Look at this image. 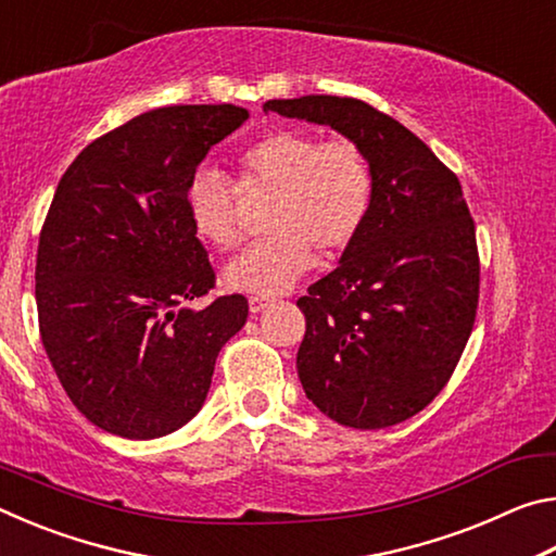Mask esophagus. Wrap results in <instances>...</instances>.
Masks as SVG:
<instances>
[{"label": "esophagus", "mask_w": 556, "mask_h": 556, "mask_svg": "<svg viewBox=\"0 0 556 556\" xmlns=\"http://www.w3.org/2000/svg\"><path fill=\"white\" fill-rule=\"evenodd\" d=\"M271 304L269 296H250V312L252 314H260L265 312V308Z\"/></svg>", "instance_id": "obj_1"}]
</instances>
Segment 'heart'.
Wrapping results in <instances>:
<instances>
[{"label":"heart","mask_w":556,"mask_h":556,"mask_svg":"<svg viewBox=\"0 0 556 556\" xmlns=\"http://www.w3.org/2000/svg\"><path fill=\"white\" fill-rule=\"evenodd\" d=\"M238 184L203 166L186 188L195 232L218 250L240 242V199L271 193L267 238L250 244L223 271L225 285L277 294L314 267L316 252L336 255L363 230L372 205V168L353 139L306 129H275L238 156Z\"/></svg>","instance_id":"obj_1"}]
</instances>
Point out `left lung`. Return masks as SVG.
Listing matches in <instances>:
<instances>
[{"label": "left lung", "instance_id": "obj_1", "mask_svg": "<svg viewBox=\"0 0 556 556\" xmlns=\"http://www.w3.org/2000/svg\"><path fill=\"white\" fill-rule=\"evenodd\" d=\"M363 147L372 205L341 265L296 301L306 397L333 421L384 429L446 388L473 331L481 260L458 176L417 135L355 98L267 100Z\"/></svg>", "mask_w": 556, "mask_h": 556}]
</instances>
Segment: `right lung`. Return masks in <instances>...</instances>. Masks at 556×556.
<instances>
[{
  "instance_id": "add662e5",
  "label": "right lung",
  "mask_w": 556,
  "mask_h": 556,
  "mask_svg": "<svg viewBox=\"0 0 556 556\" xmlns=\"http://www.w3.org/2000/svg\"><path fill=\"white\" fill-rule=\"evenodd\" d=\"M248 117L238 105L149 110L90 142L55 188L36 255L39 333L65 394L110 434L156 439L191 421L248 321L242 294L186 306L215 289L186 188Z\"/></svg>"
}]
</instances>
